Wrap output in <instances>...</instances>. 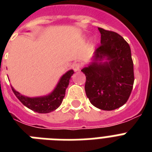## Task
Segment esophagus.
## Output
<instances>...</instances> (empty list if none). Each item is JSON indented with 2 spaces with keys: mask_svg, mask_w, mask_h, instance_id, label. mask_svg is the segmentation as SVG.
Listing matches in <instances>:
<instances>
[{
  "mask_svg": "<svg viewBox=\"0 0 152 152\" xmlns=\"http://www.w3.org/2000/svg\"><path fill=\"white\" fill-rule=\"evenodd\" d=\"M72 69H74V71L75 72L80 71L81 69V64H80V63H75V64H73V65H72Z\"/></svg>",
  "mask_w": 152,
  "mask_h": 152,
  "instance_id": "1",
  "label": "esophagus"
}]
</instances>
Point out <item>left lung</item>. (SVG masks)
<instances>
[{
    "label": "left lung",
    "instance_id": "1",
    "mask_svg": "<svg viewBox=\"0 0 152 152\" xmlns=\"http://www.w3.org/2000/svg\"><path fill=\"white\" fill-rule=\"evenodd\" d=\"M101 46L88 67L85 74V92L91 103L102 110H113L128 101L134 83L131 49L120 34L102 28ZM104 59L106 62H102Z\"/></svg>",
    "mask_w": 152,
    "mask_h": 152
}]
</instances>
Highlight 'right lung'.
I'll return each instance as SVG.
<instances>
[{
    "label": "right lung",
    "mask_w": 152,
    "mask_h": 152,
    "mask_svg": "<svg viewBox=\"0 0 152 152\" xmlns=\"http://www.w3.org/2000/svg\"><path fill=\"white\" fill-rule=\"evenodd\" d=\"M73 73V70H69L66 73L61 77L54 90L50 95L42 96V97H27L16 91L12 87V89L18 99L30 110L40 113H50L58 108L61 104L65 95L66 88L69 86V80Z\"/></svg>",
    "instance_id": "add662e5"
}]
</instances>
